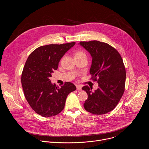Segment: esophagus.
<instances>
[{"label": "esophagus", "mask_w": 149, "mask_h": 149, "mask_svg": "<svg viewBox=\"0 0 149 149\" xmlns=\"http://www.w3.org/2000/svg\"><path fill=\"white\" fill-rule=\"evenodd\" d=\"M77 89L78 90H82V87H81L80 85H78V86H77Z\"/></svg>", "instance_id": "34e87169"}]
</instances>
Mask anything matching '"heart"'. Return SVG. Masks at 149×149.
<instances>
[{"mask_svg": "<svg viewBox=\"0 0 149 149\" xmlns=\"http://www.w3.org/2000/svg\"><path fill=\"white\" fill-rule=\"evenodd\" d=\"M74 57H86L87 58V54L86 52L82 50H77L74 52Z\"/></svg>", "mask_w": 149, "mask_h": 149, "instance_id": "obj_1", "label": "heart"}]
</instances>
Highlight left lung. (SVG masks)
<instances>
[{
  "label": "left lung",
  "instance_id": "left-lung-1",
  "mask_svg": "<svg viewBox=\"0 0 149 149\" xmlns=\"http://www.w3.org/2000/svg\"><path fill=\"white\" fill-rule=\"evenodd\" d=\"M79 44L92 56L91 79L98 84L94 92L88 86L82 88L88 94L84 107L94 114H106L116 107L124 92L126 74L123 59L114 48L105 42L81 41Z\"/></svg>",
  "mask_w": 149,
  "mask_h": 149
}]
</instances>
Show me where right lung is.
Here are the masks:
<instances>
[{
  "mask_svg": "<svg viewBox=\"0 0 149 149\" xmlns=\"http://www.w3.org/2000/svg\"><path fill=\"white\" fill-rule=\"evenodd\" d=\"M75 44L74 42L39 47L26 61L21 76L24 95L33 110L42 117L60 113L64 109L68 95L77 89L70 82L59 88L49 79L61 58Z\"/></svg>",
  "mask_w": 149,
  "mask_h": 149,
  "instance_id": "add662e5",
  "label": "right lung"
}]
</instances>
